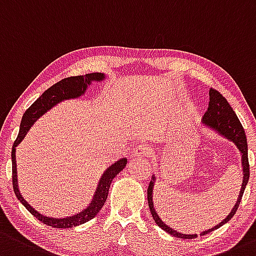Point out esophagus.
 <instances>
[{
	"label": "esophagus",
	"instance_id": "esophagus-1",
	"mask_svg": "<svg viewBox=\"0 0 256 256\" xmlns=\"http://www.w3.org/2000/svg\"><path fill=\"white\" fill-rule=\"evenodd\" d=\"M132 157H150L152 154V148L144 144H138L132 150Z\"/></svg>",
	"mask_w": 256,
	"mask_h": 256
}]
</instances>
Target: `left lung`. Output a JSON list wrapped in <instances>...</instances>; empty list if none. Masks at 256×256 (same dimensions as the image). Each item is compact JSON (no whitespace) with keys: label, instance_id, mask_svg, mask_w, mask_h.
I'll list each match as a JSON object with an SVG mask.
<instances>
[{"label":"left lung","instance_id":"obj_1","mask_svg":"<svg viewBox=\"0 0 256 256\" xmlns=\"http://www.w3.org/2000/svg\"><path fill=\"white\" fill-rule=\"evenodd\" d=\"M210 103H208V109L205 112L202 118V124L204 126H206L210 130L214 131L216 134H218L222 137H224L228 141L233 142L236 144V148L240 152L242 157V170H243V182H242L240 192H239L238 198H236V205L233 206V208L230 210V214H227L224 220H222V222H220L218 224L214 226L212 228H208L207 230L200 233V236L207 234V233L212 232V230H217L220 226H223L224 223H227L228 220L232 218L236 214V208L239 207L242 198H243L244 190H246V184L249 182V160H248V144H246V132H244V128L242 126L240 121H239L238 116L236 115V112H233L232 106H230L227 100H226L224 96L222 94L217 92L214 90H210ZM156 182V176L153 174L152 179H150L148 189H147V200H148V207L150 211L152 214L153 220H154L156 224L160 228H162L163 230H166L169 234L176 236V238L182 239H194L198 236V234H184V233L176 232V230L170 228L169 226H166V223L160 220V214L156 211L154 205H153V188H154Z\"/></svg>","mask_w":256,"mask_h":256}]
</instances>
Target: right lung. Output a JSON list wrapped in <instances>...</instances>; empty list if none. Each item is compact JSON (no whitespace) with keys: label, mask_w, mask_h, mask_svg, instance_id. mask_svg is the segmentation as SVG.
I'll return each mask as SVG.
<instances>
[{"label":"right lung","mask_w":256,"mask_h":256,"mask_svg":"<svg viewBox=\"0 0 256 256\" xmlns=\"http://www.w3.org/2000/svg\"><path fill=\"white\" fill-rule=\"evenodd\" d=\"M106 80V74H100V72H93V74H84V76H74V77H68V78H64L60 82L55 83L54 86H51L49 90H45L39 98L32 104L30 106L26 109V112L23 114L22 118L20 128V134H18L17 140L14 141L12 147V182H13V192H14L16 196H17L18 200L20 201V204L33 214L36 218L42 220L44 224L50 226L54 228H72L76 227V226L83 224V223L88 222L90 220L94 218V217L98 214V212L100 211L102 207L106 204L108 192H109L110 184H112V179L122 170L128 164V160L126 158H120L119 160H116L115 163H112V166H108L106 172L103 173V176L99 179L98 185H96V192H94L92 201L90 202V205L86 207L84 210L78 212L76 214H72V216L64 217V218H52V217H48L42 214L40 212H38L34 207H32L24 200V198L22 196L20 192V188H18V176H17V162H16V147L23 141V138L26 137V132L30 130V128L33 126V124L39 119L40 116L45 114V112H49L50 109H52L54 106H58V103L64 100H68V99H77L80 96L86 93L88 86L92 84V82H102V80Z\"/></svg>","instance_id":"obj_1"}]
</instances>
